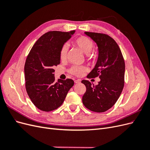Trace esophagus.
I'll list each match as a JSON object with an SVG mask.
<instances>
[{"label":"esophagus","instance_id":"1","mask_svg":"<svg viewBox=\"0 0 150 150\" xmlns=\"http://www.w3.org/2000/svg\"><path fill=\"white\" fill-rule=\"evenodd\" d=\"M81 82V80L80 79H76V80H74V83L76 84V83H79Z\"/></svg>","mask_w":150,"mask_h":150}]
</instances>
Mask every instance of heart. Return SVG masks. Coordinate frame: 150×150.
Wrapping results in <instances>:
<instances>
[{
    "mask_svg": "<svg viewBox=\"0 0 150 150\" xmlns=\"http://www.w3.org/2000/svg\"><path fill=\"white\" fill-rule=\"evenodd\" d=\"M74 44L78 47L83 53L87 54L88 57H91L90 52H91L94 47V42L91 39L86 36H81L76 38L74 41ZM67 53V47L66 45L63 46L61 49L59 57L61 61H64L66 59ZM87 71V67L84 66H74L71 67L69 72L71 74L76 76H83L84 72Z\"/></svg>",
    "mask_w": 150,
    "mask_h": 150,
    "instance_id": "b5f03b06",
    "label": "heart"
}]
</instances>
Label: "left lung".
<instances>
[{
    "instance_id": "8db88e82",
    "label": "left lung",
    "mask_w": 150,
    "mask_h": 150,
    "mask_svg": "<svg viewBox=\"0 0 150 150\" xmlns=\"http://www.w3.org/2000/svg\"><path fill=\"white\" fill-rule=\"evenodd\" d=\"M96 43L98 57L88 78L99 76L100 81L94 86L83 80L86 91L83 103L88 110L97 112L106 111L116 103L124 87L125 64L121 50L115 40L108 35L85 32Z\"/></svg>"
}]
</instances>
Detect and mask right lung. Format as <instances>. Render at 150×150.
I'll list each match as a JSON object with an SVG mask.
<instances>
[{
	"label": "right lung",
	"mask_w": 150,
	"mask_h": 150,
	"mask_svg": "<svg viewBox=\"0 0 150 150\" xmlns=\"http://www.w3.org/2000/svg\"><path fill=\"white\" fill-rule=\"evenodd\" d=\"M75 30L49 31L34 44L24 66L25 88L33 103L40 110L51 111L64 102L74 85L71 79L55 82L54 66L60 64L59 54L63 45Z\"/></svg>",
	"instance_id": "obj_1"
}]
</instances>
